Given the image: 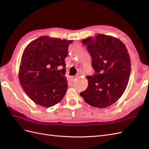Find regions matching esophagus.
I'll list each match as a JSON object with an SVG mask.
<instances>
[{
    "label": "esophagus",
    "mask_w": 149,
    "mask_h": 149,
    "mask_svg": "<svg viewBox=\"0 0 149 149\" xmlns=\"http://www.w3.org/2000/svg\"><path fill=\"white\" fill-rule=\"evenodd\" d=\"M77 77H78V76H73V77H72V79H73V80H74L76 78H77Z\"/></svg>",
    "instance_id": "esophagus-1"
}]
</instances>
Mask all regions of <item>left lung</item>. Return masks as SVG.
<instances>
[{"label": "left lung", "mask_w": 149, "mask_h": 149, "mask_svg": "<svg viewBox=\"0 0 149 149\" xmlns=\"http://www.w3.org/2000/svg\"><path fill=\"white\" fill-rule=\"evenodd\" d=\"M82 42L87 46L96 73L87 76L88 88L80 95L92 106L109 107L119 100L127 88L130 74L127 49L119 39L103 34L89 37Z\"/></svg>", "instance_id": "left-lung-1"}]
</instances>
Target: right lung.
Returning <instances> with one entry per match:
<instances>
[{
  "mask_svg": "<svg viewBox=\"0 0 149 149\" xmlns=\"http://www.w3.org/2000/svg\"><path fill=\"white\" fill-rule=\"evenodd\" d=\"M73 40L42 36L25 48L19 67L20 85L37 104L49 107L59 103L68 89L65 59ZM64 68L57 70V66Z\"/></svg>",
  "mask_w": 149,
  "mask_h": 149,
  "instance_id": "1",
  "label": "right lung"
}]
</instances>
